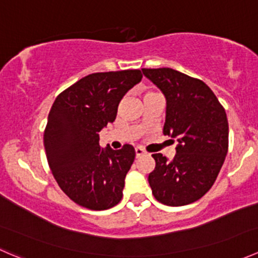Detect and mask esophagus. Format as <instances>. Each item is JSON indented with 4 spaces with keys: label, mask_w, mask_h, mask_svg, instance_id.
Here are the masks:
<instances>
[{
    "label": "esophagus",
    "mask_w": 258,
    "mask_h": 258,
    "mask_svg": "<svg viewBox=\"0 0 258 258\" xmlns=\"http://www.w3.org/2000/svg\"><path fill=\"white\" fill-rule=\"evenodd\" d=\"M135 152H136V157H140V156H144L145 155L146 151L142 147H139V146H137V147L135 148Z\"/></svg>",
    "instance_id": "obj_1"
}]
</instances>
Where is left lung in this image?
Returning <instances> with one entry per match:
<instances>
[{"label":"left lung","mask_w":258,"mask_h":258,"mask_svg":"<svg viewBox=\"0 0 258 258\" xmlns=\"http://www.w3.org/2000/svg\"><path fill=\"white\" fill-rule=\"evenodd\" d=\"M142 72L167 101L163 135L178 142L172 161L153 153L156 167L148 175V183L161 204H192L212 187L225 162L228 151L225 108L204 81L166 67Z\"/></svg>","instance_id":"1"}]
</instances>
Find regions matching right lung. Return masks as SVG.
Wrapping results in <instances>:
<instances>
[{
  "label": "right lung",
  "instance_id": "1",
  "mask_svg": "<svg viewBox=\"0 0 258 258\" xmlns=\"http://www.w3.org/2000/svg\"><path fill=\"white\" fill-rule=\"evenodd\" d=\"M142 79L140 70L97 72L59 93L43 134L46 156L54 179L74 202L101 211L122 199L124 177L135 148H101L98 132L113 122L127 91Z\"/></svg>",
  "mask_w": 258,
  "mask_h": 258
}]
</instances>
